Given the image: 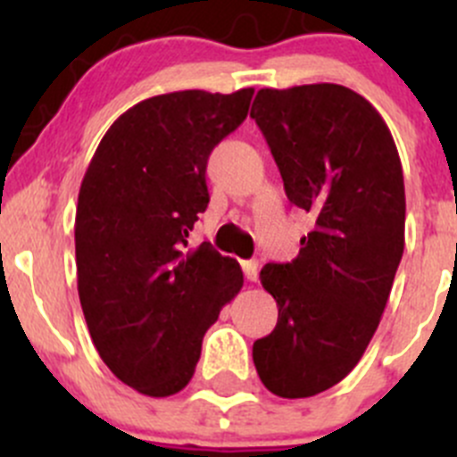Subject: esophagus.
Masks as SVG:
<instances>
[{"label":"esophagus","instance_id":"1","mask_svg":"<svg viewBox=\"0 0 457 457\" xmlns=\"http://www.w3.org/2000/svg\"><path fill=\"white\" fill-rule=\"evenodd\" d=\"M243 274H245L247 280H256L258 278V262L256 261H243Z\"/></svg>","mask_w":457,"mask_h":457}]
</instances>
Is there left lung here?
Here are the masks:
<instances>
[{
  "label": "left lung",
  "mask_w": 457,
  "mask_h": 457,
  "mask_svg": "<svg viewBox=\"0 0 457 457\" xmlns=\"http://www.w3.org/2000/svg\"><path fill=\"white\" fill-rule=\"evenodd\" d=\"M250 117L287 199L316 220L292 262L261 270L278 322L252 356L271 394L310 398L358 365L389 301L404 252L403 165L385 119L345 86L262 87Z\"/></svg>",
  "instance_id": "obj_1"
}]
</instances>
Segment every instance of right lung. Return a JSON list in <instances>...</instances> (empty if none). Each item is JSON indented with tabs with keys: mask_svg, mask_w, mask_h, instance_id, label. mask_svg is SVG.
I'll return each instance as SVG.
<instances>
[{
	"mask_svg": "<svg viewBox=\"0 0 457 457\" xmlns=\"http://www.w3.org/2000/svg\"><path fill=\"white\" fill-rule=\"evenodd\" d=\"M254 90H181L132 105L81 181L77 289L87 331L121 382L165 398L192 380L203 336L243 271L210 243L186 250L205 212L210 152L247 117Z\"/></svg>",
	"mask_w": 457,
	"mask_h": 457,
	"instance_id": "1",
	"label": "right lung"
}]
</instances>
